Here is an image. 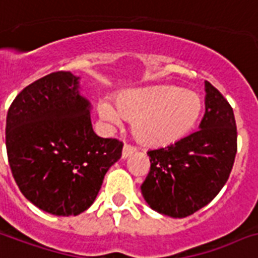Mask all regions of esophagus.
I'll return each mask as SVG.
<instances>
[{"mask_svg": "<svg viewBox=\"0 0 258 258\" xmlns=\"http://www.w3.org/2000/svg\"><path fill=\"white\" fill-rule=\"evenodd\" d=\"M136 151H137V149H136V147H133V145H129V144H125V145H123V149H122V159H126L127 156H131L132 153H135Z\"/></svg>", "mask_w": 258, "mask_h": 258, "instance_id": "1", "label": "esophagus"}]
</instances>
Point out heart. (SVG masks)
Returning a JSON list of instances; mask_svg holds the SVG:
<instances>
[{"label": "heart", "mask_w": 258, "mask_h": 258, "mask_svg": "<svg viewBox=\"0 0 258 258\" xmlns=\"http://www.w3.org/2000/svg\"><path fill=\"white\" fill-rule=\"evenodd\" d=\"M201 111L202 99L195 91L172 86L125 91L115 98V106L109 101L98 103V113L106 122L118 125L122 118L133 119V135L149 147L167 145L184 137Z\"/></svg>", "instance_id": "1"}]
</instances>
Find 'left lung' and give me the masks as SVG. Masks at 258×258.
Masks as SVG:
<instances>
[{
    "label": "left lung",
    "instance_id": "1",
    "mask_svg": "<svg viewBox=\"0 0 258 258\" xmlns=\"http://www.w3.org/2000/svg\"><path fill=\"white\" fill-rule=\"evenodd\" d=\"M206 111L199 129L176 143L148 151L151 169L141 192L151 209L184 218L209 205L229 179L237 153L230 103L205 82Z\"/></svg>",
    "mask_w": 258,
    "mask_h": 258
}]
</instances>
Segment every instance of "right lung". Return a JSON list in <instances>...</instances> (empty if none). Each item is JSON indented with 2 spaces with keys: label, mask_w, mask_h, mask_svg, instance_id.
I'll return each mask as SVG.
<instances>
[{
  "label": "right lung",
  "mask_w": 258,
  "mask_h": 258,
  "mask_svg": "<svg viewBox=\"0 0 258 258\" xmlns=\"http://www.w3.org/2000/svg\"><path fill=\"white\" fill-rule=\"evenodd\" d=\"M7 152L20 191L40 210L78 215L87 210L123 144L93 131L79 77L57 71L27 86L7 115Z\"/></svg>",
  "instance_id": "obj_1"
}]
</instances>
